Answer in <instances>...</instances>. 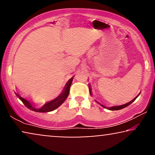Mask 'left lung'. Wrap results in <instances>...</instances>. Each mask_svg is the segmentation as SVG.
Here are the masks:
<instances>
[{
  "label": "left lung",
  "mask_w": 155,
  "mask_h": 155,
  "mask_svg": "<svg viewBox=\"0 0 155 155\" xmlns=\"http://www.w3.org/2000/svg\"><path fill=\"white\" fill-rule=\"evenodd\" d=\"M90 94H91V91L90 90ZM138 97V96H137L136 97H135V98H134L133 99L132 101H130V102H128V103H127V104H123V105H120V106H116V107H111V108H109V109H109V110H111V111H115V110H120V109H124V108H126V107H128V106H129L130 104H132L133 101H134L135 99H136V98L137 97ZM99 103V102H98ZM99 104H100L101 106H102V107H104V108H107L106 107H104V106H103L102 104H101L100 103H99Z\"/></svg>",
  "instance_id": "left-lung-1"
}]
</instances>
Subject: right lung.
I'll return each instance as SVG.
<instances>
[{"label":"right lung","mask_w":155,"mask_h":155,"mask_svg":"<svg viewBox=\"0 0 155 155\" xmlns=\"http://www.w3.org/2000/svg\"><path fill=\"white\" fill-rule=\"evenodd\" d=\"M72 82H73V78H72L71 79H70L69 81L67 82L66 85L65 87L64 90H63V92L62 93H61L60 96H58L56 99H54V100L45 104H44L41 108H40V109H36V108H35L32 105H31V104L29 102V101L26 100V99L24 98H22V97H20V95L17 94V93H16V95L19 97V99L22 101V103L24 104L26 106L28 109L31 110V111H34L36 112H49V111H54V110L57 109V108L60 107V106L64 102V101L66 99V98L69 94L70 87H71Z\"/></svg>","instance_id":"1"}]
</instances>
